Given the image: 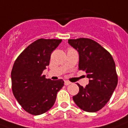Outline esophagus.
<instances>
[{
    "label": "esophagus",
    "instance_id": "esophagus-1",
    "mask_svg": "<svg viewBox=\"0 0 128 128\" xmlns=\"http://www.w3.org/2000/svg\"><path fill=\"white\" fill-rule=\"evenodd\" d=\"M71 82H69L68 80H65V85H69V84H70Z\"/></svg>",
    "mask_w": 128,
    "mask_h": 128
}]
</instances>
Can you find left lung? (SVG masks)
Returning a JSON list of instances; mask_svg holds the SVG:
<instances>
[{"mask_svg":"<svg viewBox=\"0 0 128 128\" xmlns=\"http://www.w3.org/2000/svg\"><path fill=\"white\" fill-rule=\"evenodd\" d=\"M68 44L78 51L79 70L84 71L89 79L85 87L77 84L79 92L73 96V100L84 111H98L110 100L117 85L113 58L101 45L91 39L69 40Z\"/></svg>","mask_w":128,"mask_h":128,"instance_id":"left-lung-1","label":"left lung"}]
</instances>
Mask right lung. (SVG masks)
<instances>
[{
    "label": "right lung",
    "mask_w": 128,
    "mask_h": 128,
    "mask_svg": "<svg viewBox=\"0 0 128 128\" xmlns=\"http://www.w3.org/2000/svg\"><path fill=\"white\" fill-rule=\"evenodd\" d=\"M62 40L40 39L35 41L17 58L12 68V91L27 112L39 115L54 105L58 91L64 86L63 80L46 78L43 71L49 65L52 51Z\"/></svg>",
    "instance_id": "obj_1"
}]
</instances>
